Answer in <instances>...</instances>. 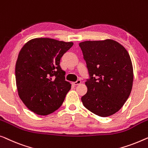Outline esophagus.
I'll return each mask as SVG.
<instances>
[{
    "mask_svg": "<svg viewBox=\"0 0 148 148\" xmlns=\"http://www.w3.org/2000/svg\"><path fill=\"white\" fill-rule=\"evenodd\" d=\"M81 80H77V81H75V82H74L73 83V84L74 85H79V84H81Z\"/></svg>",
    "mask_w": 148,
    "mask_h": 148,
    "instance_id": "obj_1",
    "label": "esophagus"
}]
</instances>
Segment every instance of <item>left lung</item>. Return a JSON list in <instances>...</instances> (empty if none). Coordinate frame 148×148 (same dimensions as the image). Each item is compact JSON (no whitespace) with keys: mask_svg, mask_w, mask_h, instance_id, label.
I'll return each instance as SVG.
<instances>
[{"mask_svg":"<svg viewBox=\"0 0 148 148\" xmlns=\"http://www.w3.org/2000/svg\"><path fill=\"white\" fill-rule=\"evenodd\" d=\"M79 45L90 77L85 82L87 93L81 97L83 106L98 116L113 115L132 91L134 71L129 53L112 39L86 40Z\"/></svg>","mask_w":148,"mask_h":148,"instance_id":"8db88e82","label":"left lung"}]
</instances>
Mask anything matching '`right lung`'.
Returning <instances> with one entry per match:
<instances>
[{
    "instance_id": "1",
    "label": "right lung",
    "mask_w": 148,
    "mask_h": 148,
    "mask_svg": "<svg viewBox=\"0 0 148 148\" xmlns=\"http://www.w3.org/2000/svg\"><path fill=\"white\" fill-rule=\"evenodd\" d=\"M73 45L49 38L30 40L18 53L15 66L17 91L36 114H51L61 106L71 85L65 81L60 60Z\"/></svg>"
}]
</instances>
